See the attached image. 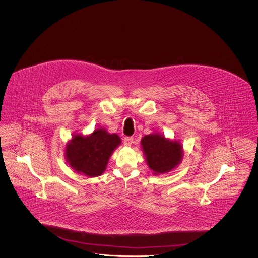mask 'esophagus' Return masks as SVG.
I'll return each mask as SVG.
<instances>
[{
  "mask_svg": "<svg viewBox=\"0 0 258 258\" xmlns=\"http://www.w3.org/2000/svg\"><path fill=\"white\" fill-rule=\"evenodd\" d=\"M134 143V138L133 137H124L123 138V144L125 146H131Z\"/></svg>",
  "mask_w": 258,
  "mask_h": 258,
  "instance_id": "34e87169",
  "label": "esophagus"
}]
</instances>
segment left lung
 <instances>
[{
  "label": "left lung",
  "mask_w": 258,
  "mask_h": 258,
  "mask_svg": "<svg viewBox=\"0 0 258 258\" xmlns=\"http://www.w3.org/2000/svg\"><path fill=\"white\" fill-rule=\"evenodd\" d=\"M141 148L148 166L155 175L175 169L184 157L180 141L170 140L158 133L145 135L141 139Z\"/></svg>",
  "instance_id": "8db88e82"
}]
</instances>
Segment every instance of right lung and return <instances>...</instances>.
I'll return each instance as SVG.
<instances>
[{"instance_id": "right-lung-1", "label": "right lung", "mask_w": 258, "mask_h": 258, "mask_svg": "<svg viewBox=\"0 0 258 258\" xmlns=\"http://www.w3.org/2000/svg\"><path fill=\"white\" fill-rule=\"evenodd\" d=\"M121 144V138L105 128H97L93 134L73 135L67 143L64 155L68 163L79 174L98 177L105 171L114 150Z\"/></svg>"}]
</instances>
